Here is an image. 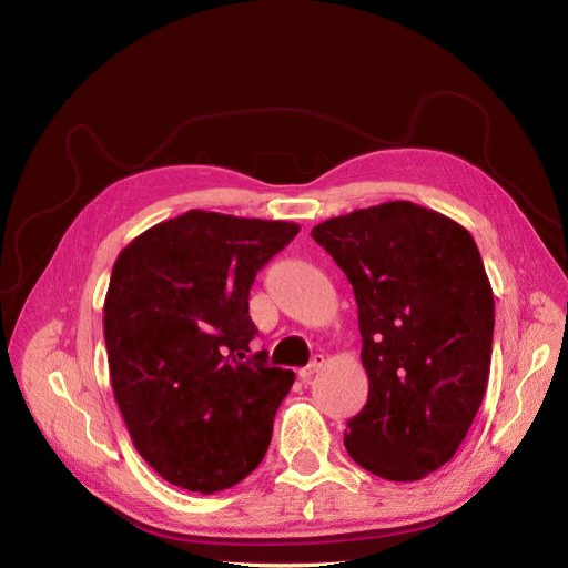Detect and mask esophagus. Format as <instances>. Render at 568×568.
I'll return each instance as SVG.
<instances>
[{
    "label": "esophagus",
    "mask_w": 568,
    "mask_h": 568,
    "mask_svg": "<svg viewBox=\"0 0 568 568\" xmlns=\"http://www.w3.org/2000/svg\"><path fill=\"white\" fill-rule=\"evenodd\" d=\"M326 365V359H324V355H315L313 359H311V365H307V367H303L301 372H298V376H301V379L303 382H311L313 379V376L322 369Z\"/></svg>",
    "instance_id": "obj_1"
}]
</instances>
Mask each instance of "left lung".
I'll return each mask as SVG.
<instances>
[{
    "mask_svg": "<svg viewBox=\"0 0 568 568\" xmlns=\"http://www.w3.org/2000/svg\"><path fill=\"white\" fill-rule=\"evenodd\" d=\"M353 284L365 407L343 436L359 467L419 480L450 462L484 400L495 303L474 236L455 220L388 201L313 227Z\"/></svg>",
    "mask_w": 568,
    "mask_h": 568,
    "instance_id": "1",
    "label": "left lung"
}]
</instances>
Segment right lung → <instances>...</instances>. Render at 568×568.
Returning a JSON list of instances; mask_svg holds the SVG:
<instances>
[{
    "label": "right lung",
    "instance_id": "1",
    "mask_svg": "<svg viewBox=\"0 0 568 568\" xmlns=\"http://www.w3.org/2000/svg\"><path fill=\"white\" fill-rule=\"evenodd\" d=\"M298 230L189 211L120 251L104 303L111 386L136 453L168 484L209 495L263 462L296 376L251 355L248 294Z\"/></svg>",
    "mask_w": 568,
    "mask_h": 568
}]
</instances>
